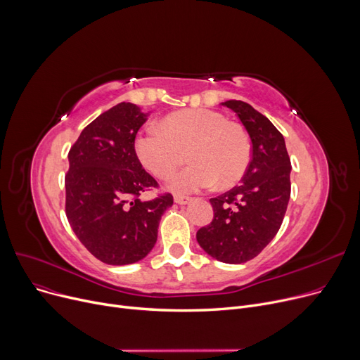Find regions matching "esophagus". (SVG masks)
Returning a JSON list of instances; mask_svg holds the SVG:
<instances>
[{
	"label": "esophagus",
	"instance_id": "1",
	"mask_svg": "<svg viewBox=\"0 0 360 360\" xmlns=\"http://www.w3.org/2000/svg\"><path fill=\"white\" fill-rule=\"evenodd\" d=\"M174 202L179 205H187L188 202H192V198L184 196V195H174Z\"/></svg>",
	"mask_w": 360,
	"mask_h": 360
}]
</instances>
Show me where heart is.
Segmentation results:
<instances>
[{
	"instance_id": "heart-1",
	"label": "heart",
	"mask_w": 360,
	"mask_h": 360,
	"mask_svg": "<svg viewBox=\"0 0 360 360\" xmlns=\"http://www.w3.org/2000/svg\"><path fill=\"white\" fill-rule=\"evenodd\" d=\"M160 128H150L135 141L139 161L155 177L165 179L184 161L193 162L170 177L176 192H195L237 183L251 160L250 138L241 124L228 122L215 110L188 109L164 117Z\"/></svg>"
}]
</instances>
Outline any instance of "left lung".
Here are the masks:
<instances>
[{
  "label": "left lung",
  "instance_id": "left-lung-1",
  "mask_svg": "<svg viewBox=\"0 0 360 360\" xmlns=\"http://www.w3.org/2000/svg\"><path fill=\"white\" fill-rule=\"evenodd\" d=\"M222 104L244 124L251 161L238 186L209 200L214 219L196 238L209 256L240 264L260 255L278 234L290 198L292 167L283 135L266 116L241 100Z\"/></svg>",
  "mask_w": 360,
  "mask_h": 360
}]
</instances>
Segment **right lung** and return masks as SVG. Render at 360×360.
<instances>
[{"mask_svg": "<svg viewBox=\"0 0 360 360\" xmlns=\"http://www.w3.org/2000/svg\"><path fill=\"white\" fill-rule=\"evenodd\" d=\"M146 115L136 104L119 103L84 128L71 146L65 174V212L75 236L105 264L142 260L157 243L170 193L142 200L158 187L135 153Z\"/></svg>", "mask_w": 360, "mask_h": 360, "instance_id": "obj_1", "label": "right lung"}]
</instances>
